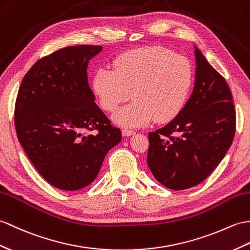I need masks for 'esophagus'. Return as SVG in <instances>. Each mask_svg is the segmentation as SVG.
Segmentation results:
<instances>
[{"label":"esophagus","instance_id":"obj_1","mask_svg":"<svg viewBox=\"0 0 250 250\" xmlns=\"http://www.w3.org/2000/svg\"><path fill=\"white\" fill-rule=\"evenodd\" d=\"M121 133H123V135H124V136H132V135H134V134H135V132H134V131H132V130H127V129H124L123 131H121Z\"/></svg>","mask_w":250,"mask_h":250}]
</instances>
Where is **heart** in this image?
<instances>
[{"label":"heart","mask_w":250,"mask_h":250,"mask_svg":"<svg viewBox=\"0 0 250 250\" xmlns=\"http://www.w3.org/2000/svg\"><path fill=\"white\" fill-rule=\"evenodd\" d=\"M194 82L190 62L163 46L132 50L114 62V70L100 68L92 79V89L100 106L113 113L114 121L126 127H139L151 121L167 123L182 111Z\"/></svg>","instance_id":"1"}]
</instances>
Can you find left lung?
Here are the masks:
<instances>
[{"instance_id":"1","label":"left lung","mask_w":250,"mask_h":250,"mask_svg":"<svg viewBox=\"0 0 250 250\" xmlns=\"http://www.w3.org/2000/svg\"><path fill=\"white\" fill-rule=\"evenodd\" d=\"M193 94L175 119L150 132L147 163L167 188L181 190L201 183L230 148L235 109L229 86L195 46Z\"/></svg>"}]
</instances>
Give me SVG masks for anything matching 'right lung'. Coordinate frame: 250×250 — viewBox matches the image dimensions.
I'll use <instances>...</instances> for the list:
<instances>
[{
	"label": "right lung",
	"mask_w": 250,
	"mask_h": 250,
	"mask_svg": "<svg viewBox=\"0 0 250 250\" xmlns=\"http://www.w3.org/2000/svg\"><path fill=\"white\" fill-rule=\"evenodd\" d=\"M101 50L82 44L42 57L24 75L17 96L21 146L45 181L62 190L94 182L105 155L121 141L120 130L95 103L87 79L89 60Z\"/></svg>",
	"instance_id": "right-lung-1"
}]
</instances>
